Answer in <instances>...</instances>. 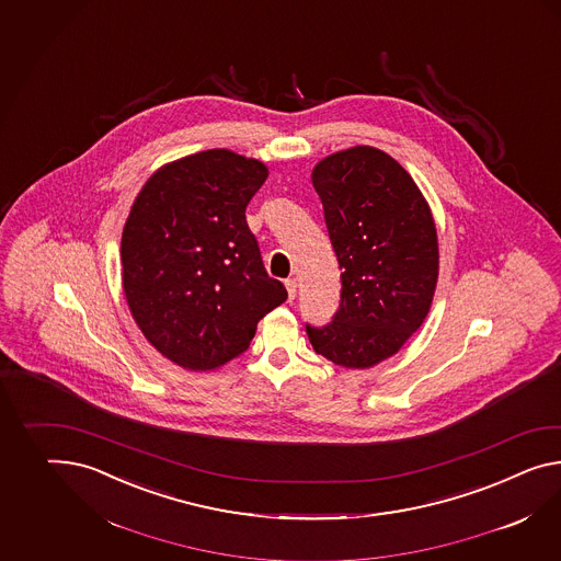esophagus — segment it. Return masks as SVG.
I'll return each mask as SVG.
<instances>
[{
  "label": "esophagus",
  "mask_w": 561,
  "mask_h": 561,
  "mask_svg": "<svg viewBox=\"0 0 561 561\" xmlns=\"http://www.w3.org/2000/svg\"><path fill=\"white\" fill-rule=\"evenodd\" d=\"M285 287H287L288 299L293 301L297 297V280L295 278H287L285 280Z\"/></svg>",
  "instance_id": "34e87169"
}]
</instances>
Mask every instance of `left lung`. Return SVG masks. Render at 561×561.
<instances>
[{
  "mask_svg": "<svg viewBox=\"0 0 561 561\" xmlns=\"http://www.w3.org/2000/svg\"><path fill=\"white\" fill-rule=\"evenodd\" d=\"M311 181L342 271V301L328 325H305L307 335L333 364L370 368L394 356L430 313L439 274L432 209L411 174L373 146L325 157Z\"/></svg>",
  "mask_w": 561,
  "mask_h": 561,
  "instance_id": "8db88e82",
  "label": "left lung"
}]
</instances>
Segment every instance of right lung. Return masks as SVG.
Segmentation results:
<instances>
[{
	"mask_svg": "<svg viewBox=\"0 0 561 561\" xmlns=\"http://www.w3.org/2000/svg\"><path fill=\"white\" fill-rule=\"evenodd\" d=\"M268 176L226 148L164 164L146 181L122 233V285L146 340L187 370L240 356L260 319L287 301L245 221Z\"/></svg>",
	"mask_w": 561,
	"mask_h": 561,
	"instance_id": "obj_1",
	"label": "right lung"
}]
</instances>
